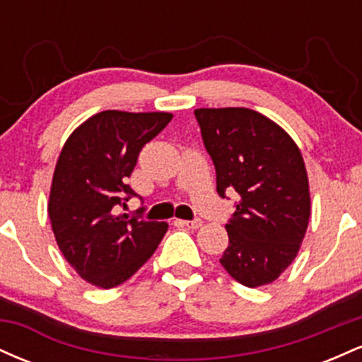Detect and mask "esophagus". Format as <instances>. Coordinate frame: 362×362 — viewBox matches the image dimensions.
<instances>
[{"mask_svg":"<svg viewBox=\"0 0 362 362\" xmlns=\"http://www.w3.org/2000/svg\"><path fill=\"white\" fill-rule=\"evenodd\" d=\"M178 223H180L182 226L190 228V230H197L199 226H202L201 219H192V221H189V219H180V221H178Z\"/></svg>","mask_w":362,"mask_h":362,"instance_id":"esophagus-1","label":"esophagus"}]
</instances>
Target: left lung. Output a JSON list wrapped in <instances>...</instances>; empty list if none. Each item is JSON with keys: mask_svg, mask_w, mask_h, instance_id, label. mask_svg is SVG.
Returning a JSON list of instances; mask_svg holds the SVG:
<instances>
[{"mask_svg": "<svg viewBox=\"0 0 362 362\" xmlns=\"http://www.w3.org/2000/svg\"><path fill=\"white\" fill-rule=\"evenodd\" d=\"M221 197L238 194L219 259L247 288L276 281L298 255L310 219L305 161L288 132L259 112L194 110Z\"/></svg>", "mask_w": 362, "mask_h": 362, "instance_id": "1", "label": "left lung"}]
</instances>
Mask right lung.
<instances>
[{
    "label": "right lung",
    "mask_w": 362,
    "mask_h": 362,
    "mask_svg": "<svg viewBox=\"0 0 362 362\" xmlns=\"http://www.w3.org/2000/svg\"><path fill=\"white\" fill-rule=\"evenodd\" d=\"M172 117L168 112L105 110L83 122L62 148L49 218L64 259L90 284L110 289L126 282L167 233V223L115 214L114 207L138 195L127 178L144 144Z\"/></svg>",
    "instance_id": "obj_1"
}]
</instances>
